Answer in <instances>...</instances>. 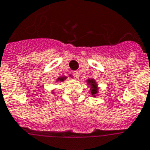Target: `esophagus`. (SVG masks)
I'll list each match as a JSON object with an SVG mask.
<instances>
[{
    "label": "esophagus",
    "instance_id": "1",
    "mask_svg": "<svg viewBox=\"0 0 150 150\" xmlns=\"http://www.w3.org/2000/svg\"><path fill=\"white\" fill-rule=\"evenodd\" d=\"M73 75H74V76L76 79H79V71H74L73 72Z\"/></svg>",
    "mask_w": 150,
    "mask_h": 150
}]
</instances>
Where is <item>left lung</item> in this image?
Returning <instances> with one entry per match:
<instances>
[{"mask_svg": "<svg viewBox=\"0 0 150 150\" xmlns=\"http://www.w3.org/2000/svg\"><path fill=\"white\" fill-rule=\"evenodd\" d=\"M86 82H87V84L90 87L89 93L91 96L93 97H97V96H98V93H99V87L97 85V83L96 82V80L93 79H88L86 80Z\"/></svg>", "mask_w": 150, "mask_h": 150, "instance_id": "left-lung-1", "label": "left lung"}]
</instances>
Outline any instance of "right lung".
I'll list each match as a JSON object with an SVG mask.
<instances>
[{"instance_id": "right-lung-1", "label": "right lung", "mask_w": 150, "mask_h": 150, "mask_svg": "<svg viewBox=\"0 0 150 150\" xmlns=\"http://www.w3.org/2000/svg\"><path fill=\"white\" fill-rule=\"evenodd\" d=\"M70 77H71V75H70ZM67 76H60V77H58V78L56 79V82H63L64 80H66L67 79ZM53 93H54V91H52V94H53Z\"/></svg>"}]
</instances>
